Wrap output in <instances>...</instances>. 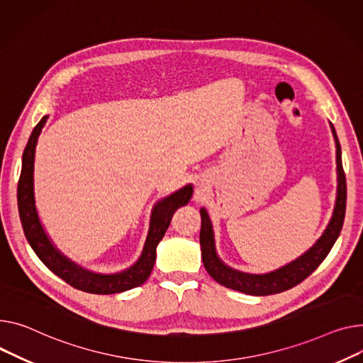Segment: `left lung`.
<instances>
[{"mask_svg": "<svg viewBox=\"0 0 363 363\" xmlns=\"http://www.w3.org/2000/svg\"><path fill=\"white\" fill-rule=\"evenodd\" d=\"M331 131L335 140L337 174H339V185H337V200H335L334 213L323 236L317 240V244L313 245L309 251H306L302 257L295 259L294 262L287 264L284 267L264 276L239 273L226 267V265L216 255L213 228L208 219V214L204 208L200 210V214H201L200 245H201L203 262L207 273L217 283L228 289H232V291H238L245 295L267 296V295H274V294L289 291V289L299 284L311 273H313L318 269V265L328 255L330 250L335 242V239L340 235V230L345 222V213H346L347 188H346V175L342 164V149L333 124H331Z\"/></svg>", "mask_w": 363, "mask_h": 363, "instance_id": "8db88e82", "label": "left lung"}]
</instances>
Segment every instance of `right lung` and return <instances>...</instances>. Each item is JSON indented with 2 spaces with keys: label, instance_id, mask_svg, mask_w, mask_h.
Wrapping results in <instances>:
<instances>
[{
  "label": "right lung",
  "instance_id": "add662e5",
  "mask_svg": "<svg viewBox=\"0 0 363 363\" xmlns=\"http://www.w3.org/2000/svg\"><path fill=\"white\" fill-rule=\"evenodd\" d=\"M46 119L48 116H43L39 121L28 141L26 149L23 152L21 174L17 185L18 214H20L21 226H23L24 235H26L28 242L30 244L35 254L39 257V259L46 265L48 269H50L52 273H55L58 277H61L64 281H67L69 286L79 289V291H83L87 294H96V295H113V294L130 291V289L143 284L149 279L153 270L157 244L162 240L169 225H171L174 213L179 207L188 204L192 196V186L186 185L182 189L174 192L172 196L163 199L156 204L152 214L150 229H149L146 244H144V248H143V254L133 267H130L128 270H124L123 273L109 274V276L96 274V273L83 270L77 264L71 262L61 252H58V250L52 245L50 238L46 236L39 222L38 211L35 207V196H33L35 147Z\"/></svg>",
  "mask_w": 363,
  "mask_h": 363
}]
</instances>
